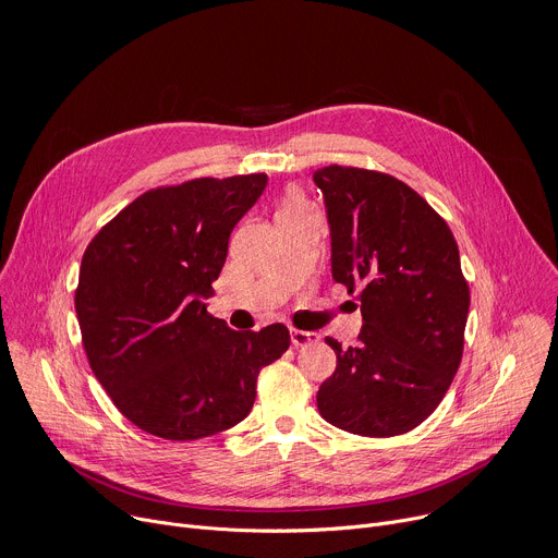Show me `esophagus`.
Listing matches in <instances>:
<instances>
[{
	"mask_svg": "<svg viewBox=\"0 0 558 558\" xmlns=\"http://www.w3.org/2000/svg\"><path fill=\"white\" fill-rule=\"evenodd\" d=\"M318 340H320V336L314 333V331H300V329H293V331H291V342H293V347H307V344H314V342H318Z\"/></svg>",
	"mask_w": 558,
	"mask_h": 558,
	"instance_id": "esophagus-1",
	"label": "esophagus"
}]
</instances>
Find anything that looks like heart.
Instances as JSON below:
<instances>
[{
	"label": "heart",
	"instance_id": "1",
	"mask_svg": "<svg viewBox=\"0 0 558 558\" xmlns=\"http://www.w3.org/2000/svg\"><path fill=\"white\" fill-rule=\"evenodd\" d=\"M298 209H305V199H302L298 193H287V197L282 199V207H280L278 214L298 211Z\"/></svg>",
	"mask_w": 558,
	"mask_h": 558
}]
</instances>
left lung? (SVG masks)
Masks as SVG:
<instances>
[{"mask_svg": "<svg viewBox=\"0 0 558 558\" xmlns=\"http://www.w3.org/2000/svg\"><path fill=\"white\" fill-rule=\"evenodd\" d=\"M331 229V276L361 289L359 344L333 338L336 372L316 396L320 416L387 438L418 427L463 359L470 287L447 222L404 182L380 171L314 173Z\"/></svg>", "mask_w": 558, "mask_h": 558, "instance_id": "left-lung-1", "label": "left lung"}]
</instances>
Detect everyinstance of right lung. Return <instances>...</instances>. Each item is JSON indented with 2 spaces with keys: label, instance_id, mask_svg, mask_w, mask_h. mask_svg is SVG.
Wrapping results in <instances>:
<instances>
[{
  "label": "right lung",
  "instance_id": "obj_1",
  "mask_svg": "<svg viewBox=\"0 0 558 558\" xmlns=\"http://www.w3.org/2000/svg\"><path fill=\"white\" fill-rule=\"evenodd\" d=\"M265 186V173H251L150 189L84 251L75 312L88 365L148 434L197 440L238 425L260 369L289 349L284 325L233 331L205 302Z\"/></svg>",
  "mask_w": 558,
  "mask_h": 558
}]
</instances>
